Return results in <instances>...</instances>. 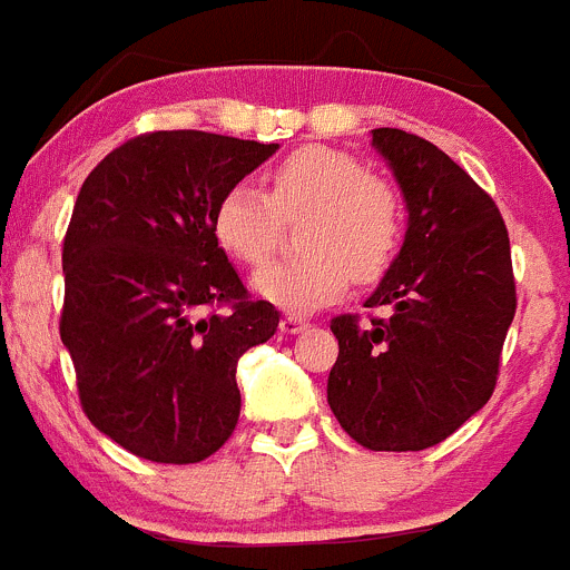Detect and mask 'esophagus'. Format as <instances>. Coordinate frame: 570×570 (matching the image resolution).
<instances>
[{
    "label": "esophagus",
    "instance_id": "34e87169",
    "mask_svg": "<svg viewBox=\"0 0 570 570\" xmlns=\"http://www.w3.org/2000/svg\"><path fill=\"white\" fill-rule=\"evenodd\" d=\"M306 326H309V321L301 315H286L284 321H281V332L284 334H297V332H303Z\"/></svg>",
    "mask_w": 570,
    "mask_h": 570
}]
</instances>
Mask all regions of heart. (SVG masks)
<instances>
[{
	"label": "heart",
	"instance_id": "1",
	"mask_svg": "<svg viewBox=\"0 0 570 570\" xmlns=\"http://www.w3.org/2000/svg\"><path fill=\"white\" fill-rule=\"evenodd\" d=\"M267 190L236 183L213 207V236L227 255L258 267L284 238V222H303L297 258L258 269L255 292L289 312L337 301L348 281L374 284L405 238V202L396 185L351 154L326 146L292 151L267 171Z\"/></svg>",
	"mask_w": 570,
	"mask_h": 570
}]
</instances>
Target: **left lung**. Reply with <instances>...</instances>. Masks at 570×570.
<instances>
[{"label":"left lung","instance_id":"1","mask_svg":"<svg viewBox=\"0 0 570 570\" xmlns=\"http://www.w3.org/2000/svg\"><path fill=\"white\" fill-rule=\"evenodd\" d=\"M407 202V233L365 301L337 315L328 407L365 450L411 453L453 435L492 396L518 309L509 230L492 196L439 146L374 129Z\"/></svg>","mask_w":570,"mask_h":570}]
</instances>
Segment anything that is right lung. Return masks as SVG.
Returning a JSON list of instances; mask_svg holds the SVG:
<instances>
[{"instance_id": "obj_1", "label": "right lung", "mask_w": 570, "mask_h": 570, "mask_svg": "<svg viewBox=\"0 0 570 570\" xmlns=\"http://www.w3.org/2000/svg\"><path fill=\"white\" fill-rule=\"evenodd\" d=\"M275 148L148 131L81 185L63 236L58 332L87 419L137 459L196 464L236 430V365L281 315L244 289L213 236V207Z\"/></svg>"}]
</instances>
